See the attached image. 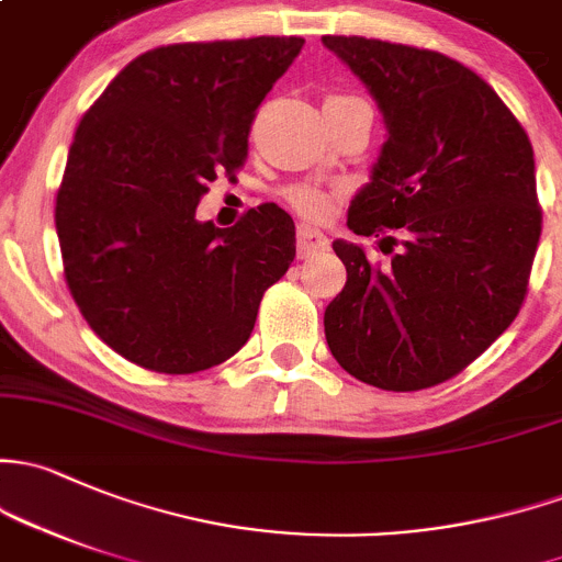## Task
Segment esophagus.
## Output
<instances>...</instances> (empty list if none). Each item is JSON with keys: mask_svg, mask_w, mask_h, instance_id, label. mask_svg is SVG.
<instances>
[{"mask_svg": "<svg viewBox=\"0 0 562 562\" xmlns=\"http://www.w3.org/2000/svg\"><path fill=\"white\" fill-rule=\"evenodd\" d=\"M296 239H299V258H310L315 256V252L326 250L328 247V236L323 232H317V228L306 226V223H301L299 232H296Z\"/></svg>", "mask_w": 562, "mask_h": 562, "instance_id": "esophagus-1", "label": "esophagus"}]
</instances>
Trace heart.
I'll list each match as a JSON object with an SVG mask.
<instances>
[{
	"label": "heart",
	"instance_id": "b5f03b06",
	"mask_svg": "<svg viewBox=\"0 0 562 562\" xmlns=\"http://www.w3.org/2000/svg\"><path fill=\"white\" fill-rule=\"evenodd\" d=\"M288 199H291V204L296 206L301 215L312 217V221H323V217H328L330 210H334V193L321 186H299L288 193Z\"/></svg>",
	"mask_w": 562,
	"mask_h": 562
}]
</instances>
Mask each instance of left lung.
Wrapping results in <instances>:
<instances>
[{"label": "left lung", "instance_id": "left-lung-1", "mask_svg": "<svg viewBox=\"0 0 562 562\" xmlns=\"http://www.w3.org/2000/svg\"><path fill=\"white\" fill-rule=\"evenodd\" d=\"M369 88L385 145L347 210L380 236L387 266L336 239L347 269L326 306V341L345 371L382 390H423L463 371L517 317L541 236L533 147L498 93L436 50L323 37Z\"/></svg>", "mask_w": 562, "mask_h": 562}]
</instances>
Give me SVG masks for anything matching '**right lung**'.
<instances>
[{"label": "right lung", "mask_w": 562, "mask_h": 562, "mask_svg": "<svg viewBox=\"0 0 562 562\" xmlns=\"http://www.w3.org/2000/svg\"><path fill=\"white\" fill-rule=\"evenodd\" d=\"M301 37L147 50L82 115L56 196L64 277L93 334L164 374L223 363L296 258L277 204L232 228L196 221L206 182L241 167L258 104Z\"/></svg>", "instance_id": "1"}]
</instances>
